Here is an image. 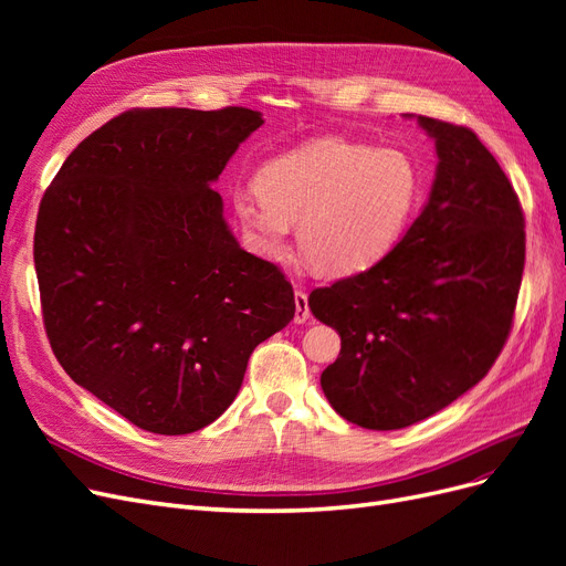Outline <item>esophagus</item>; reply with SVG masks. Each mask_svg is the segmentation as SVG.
Returning <instances> with one entry per match:
<instances>
[{
  "mask_svg": "<svg viewBox=\"0 0 566 566\" xmlns=\"http://www.w3.org/2000/svg\"><path fill=\"white\" fill-rule=\"evenodd\" d=\"M310 300H306L304 290H295V323H306L310 321Z\"/></svg>",
  "mask_w": 566,
  "mask_h": 566,
  "instance_id": "esophagus-1",
  "label": "esophagus"
}]
</instances>
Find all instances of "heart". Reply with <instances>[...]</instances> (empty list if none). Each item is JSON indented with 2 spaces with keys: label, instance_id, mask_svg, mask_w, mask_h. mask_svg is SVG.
I'll list each match as a JSON object with an SVG mask.
<instances>
[{
  "label": "heart",
  "instance_id": "heart-1",
  "mask_svg": "<svg viewBox=\"0 0 566 566\" xmlns=\"http://www.w3.org/2000/svg\"><path fill=\"white\" fill-rule=\"evenodd\" d=\"M256 191H235L231 208L245 243L283 260L290 229L325 276L368 271L401 243L422 198V172L401 148L316 139L269 160Z\"/></svg>",
  "mask_w": 566,
  "mask_h": 566
}]
</instances>
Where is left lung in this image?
<instances>
[{
    "label": "left lung",
    "mask_w": 566,
    "mask_h": 566,
    "mask_svg": "<svg viewBox=\"0 0 566 566\" xmlns=\"http://www.w3.org/2000/svg\"><path fill=\"white\" fill-rule=\"evenodd\" d=\"M418 123L439 156L424 210L382 262L310 295L342 339L323 394L366 430L420 422L482 380L522 285L524 212L499 160L470 127Z\"/></svg>",
    "instance_id": "1"
}]
</instances>
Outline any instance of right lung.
Returning a JSON list of instances; mask_svg holds the SVG:
<instances>
[{
    "instance_id": "obj_1",
    "label": "right lung",
    "mask_w": 566,
    "mask_h": 566,
    "mask_svg": "<svg viewBox=\"0 0 566 566\" xmlns=\"http://www.w3.org/2000/svg\"><path fill=\"white\" fill-rule=\"evenodd\" d=\"M262 113L132 108L92 132L42 196L35 271L63 370L156 434L214 422L254 347L295 316L285 273L245 252L210 184Z\"/></svg>"
}]
</instances>
